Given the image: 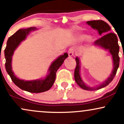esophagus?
Segmentation results:
<instances>
[{
	"label": "esophagus",
	"instance_id": "34e87169",
	"mask_svg": "<svg viewBox=\"0 0 124 124\" xmlns=\"http://www.w3.org/2000/svg\"><path fill=\"white\" fill-rule=\"evenodd\" d=\"M68 55L69 57H71L74 55V50L73 48H70L68 51Z\"/></svg>",
	"mask_w": 124,
	"mask_h": 124
}]
</instances>
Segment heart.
<instances>
[{
  "instance_id": "1",
  "label": "heart",
  "mask_w": 124,
  "mask_h": 124,
  "mask_svg": "<svg viewBox=\"0 0 124 124\" xmlns=\"http://www.w3.org/2000/svg\"><path fill=\"white\" fill-rule=\"evenodd\" d=\"M83 38H84V37H83Z\"/></svg>"
}]
</instances>
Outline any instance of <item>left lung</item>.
Wrapping results in <instances>:
<instances>
[{
	"label": "left lung",
	"instance_id": "obj_1",
	"mask_svg": "<svg viewBox=\"0 0 124 124\" xmlns=\"http://www.w3.org/2000/svg\"><path fill=\"white\" fill-rule=\"evenodd\" d=\"M86 23L93 29L97 30L100 35H102V34L103 35V34L109 32L111 29L109 25L104 20H91V21H87ZM94 44L95 46H100L105 49L109 50L112 55L113 61V69L110 77L102 84L95 87H89L86 84H85V83L83 82L81 79L80 72H79L80 66H79V58L76 57V67L74 70L75 81L79 87L86 90L93 91L98 90V89L103 88V87L108 86L112 82L115 77L117 69L119 67V64H120V57L118 55L120 47H119L118 43V39L115 34L109 32L105 35H103L100 38L95 40Z\"/></svg>",
	"mask_w": 124,
	"mask_h": 124
}]
</instances>
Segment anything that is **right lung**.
Instances as JSON below:
<instances>
[{"label": "right lung", "instance_id": "right-lung-1", "mask_svg": "<svg viewBox=\"0 0 124 124\" xmlns=\"http://www.w3.org/2000/svg\"><path fill=\"white\" fill-rule=\"evenodd\" d=\"M35 30L34 27H30L26 29H20L8 39L7 46L4 50V56L6 58L5 66L7 73L11 78L12 82L17 86L23 90L30 93H42L49 90L52 87L55 79L56 73L62 65L64 60L68 57L67 53L58 58L53 62L49 67V74L43 79H37L34 81H24L19 79L14 75L12 70L11 60L14 51L20 43L25 39L31 31Z\"/></svg>", "mask_w": 124, "mask_h": 124}]
</instances>
